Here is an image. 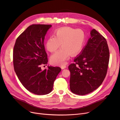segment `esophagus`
Instances as JSON below:
<instances>
[{
    "mask_svg": "<svg viewBox=\"0 0 120 120\" xmlns=\"http://www.w3.org/2000/svg\"><path fill=\"white\" fill-rule=\"evenodd\" d=\"M61 68H62V69H64V68H66V65L62 66L61 67Z\"/></svg>",
    "mask_w": 120,
    "mask_h": 120,
    "instance_id": "34e87169",
    "label": "esophagus"
}]
</instances>
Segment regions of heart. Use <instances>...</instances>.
Masks as SVG:
<instances>
[{
	"instance_id": "b5f03b06",
	"label": "heart",
	"mask_w": 120,
	"mask_h": 120,
	"mask_svg": "<svg viewBox=\"0 0 120 120\" xmlns=\"http://www.w3.org/2000/svg\"><path fill=\"white\" fill-rule=\"evenodd\" d=\"M86 40V34L81 29L71 27L63 28L55 32V36H50L47 40L46 48L50 52H58L52 54L50 61L53 64L64 65L71 54H78L82 49Z\"/></svg>"
}]
</instances>
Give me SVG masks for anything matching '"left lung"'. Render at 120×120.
<instances>
[{
    "instance_id": "left-lung-1",
    "label": "left lung",
    "mask_w": 120,
    "mask_h": 120,
    "mask_svg": "<svg viewBox=\"0 0 120 120\" xmlns=\"http://www.w3.org/2000/svg\"><path fill=\"white\" fill-rule=\"evenodd\" d=\"M91 37L81 53L68 66L71 72L70 89L79 95H84L97 89L106 75L109 51L105 38L93 29Z\"/></svg>"
}]
</instances>
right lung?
Here are the masks:
<instances>
[{
    "instance_id": "add662e5",
    "label": "right lung",
    "mask_w": 120,
    "mask_h": 120,
    "mask_svg": "<svg viewBox=\"0 0 120 120\" xmlns=\"http://www.w3.org/2000/svg\"><path fill=\"white\" fill-rule=\"evenodd\" d=\"M51 25L33 24L16 40L13 50L15 71L23 86L30 92L45 95L51 92L54 82L61 71L60 67L40 66L48 63L44 41Z\"/></svg>"
}]
</instances>
